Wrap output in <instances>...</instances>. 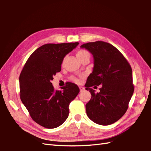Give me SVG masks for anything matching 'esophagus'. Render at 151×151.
Wrapping results in <instances>:
<instances>
[{"label": "esophagus", "instance_id": "1", "mask_svg": "<svg viewBox=\"0 0 151 151\" xmlns=\"http://www.w3.org/2000/svg\"><path fill=\"white\" fill-rule=\"evenodd\" d=\"M79 88H80V90H81V91H84V89H85V88H84V87H82V86H80L79 87Z\"/></svg>", "mask_w": 151, "mask_h": 151}]
</instances>
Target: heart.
Here are the masks:
<instances>
[{"label":"heart","instance_id":"heart-1","mask_svg":"<svg viewBox=\"0 0 151 151\" xmlns=\"http://www.w3.org/2000/svg\"><path fill=\"white\" fill-rule=\"evenodd\" d=\"M76 55L80 60L84 59V58H90V54H89V53L88 52V51L86 50H78L76 53ZM72 80L76 83H79L80 82L78 78H76L73 77Z\"/></svg>","mask_w":151,"mask_h":151}]
</instances>
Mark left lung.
<instances>
[{"mask_svg":"<svg viewBox=\"0 0 151 151\" xmlns=\"http://www.w3.org/2000/svg\"><path fill=\"white\" fill-rule=\"evenodd\" d=\"M81 47L89 51L94 59L93 72L85 84L91 95L86 104V114L97 124H113L127 111L133 95L132 68L123 54L110 43L98 41ZM99 85H102L100 92L95 94L91 87Z\"/></svg>","mask_w":151,"mask_h":151,"instance_id":"left-lung-1","label":"left lung"}]
</instances>
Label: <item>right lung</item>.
Segmentation results:
<instances>
[{"label":"right lung","instance_id":"obj_1","mask_svg":"<svg viewBox=\"0 0 151 151\" xmlns=\"http://www.w3.org/2000/svg\"><path fill=\"white\" fill-rule=\"evenodd\" d=\"M78 44L43 45L28 58L20 74L21 100L32 119L47 129H54L65 122L70 102L80 91L72 82H67L60 91L54 90L51 83L53 76L61 70L64 57Z\"/></svg>","mask_w":151,"mask_h":151}]
</instances>
